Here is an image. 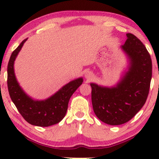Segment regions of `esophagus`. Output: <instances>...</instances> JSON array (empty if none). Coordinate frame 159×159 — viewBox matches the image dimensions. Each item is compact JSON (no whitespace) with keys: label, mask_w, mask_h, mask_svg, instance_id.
<instances>
[{"label":"esophagus","mask_w":159,"mask_h":159,"mask_svg":"<svg viewBox=\"0 0 159 159\" xmlns=\"http://www.w3.org/2000/svg\"><path fill=\"white\" fill-rule=\"evenodd\" d=\"M93 77V73L91 72V71H87L86 72L84 73V77H85L87 80H90L92 79Z\"/></svg>","instance_id":"esophagus-1"}]
</instances>
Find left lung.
I'll use <instances>...</instances> for the list:
<instances>
[{
    "mask_svg": "<svg viewBox=\"0 0 159 159\" xmlns=\"http://www.w3.org/2000/svg\"><path fill=\"white\" fill-rule=\"evenodd\" d=\"M120 48L127 58V68L114 86L90 83L95 114L109 125L129 121L140 111L148 95L152 77L151 56L143 43L131 33Z\"/></svg>",
    "mask_w": 159,
    "mask_h": 159,
    "instance_id": "1",
    "label": "left lung"
}]
</instances>
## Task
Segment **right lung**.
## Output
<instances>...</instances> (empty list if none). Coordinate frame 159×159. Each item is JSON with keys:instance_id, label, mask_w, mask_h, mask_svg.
Segmentation results:
<instances>
[{"instance_id": "add662e5", "label": "right lung", "mask_w": 159, "mask_h": 159, "mask_svg": "<svg viewBox=\"0 0 159 159\" xmlns=\"http://www.w3.org/2000/svg\"><path fill=\"white\" fill-rule=\"evenodd\" d=\"M27 39L13 51L8 64V89L11 99L23 118L30 125L49 127L64 119L68 108L69 101L73 93L83 82V78L71 80L60 90L44 100H36L25 92L19 85L14 72L15 60Z\"/></svg>"}]
</instances>
